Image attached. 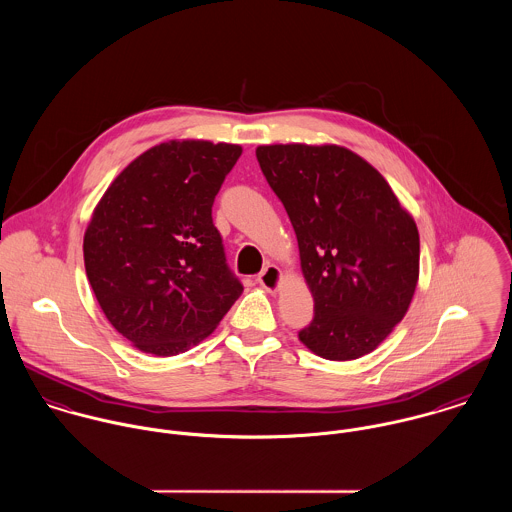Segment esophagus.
<instances>
[{"label":"esophagus","mask_w":512,"mask_h":512,"mask_svg":"<svg viewBox=\"0 0 512 512\" xmlns=\"http://www.w3.org/2000/svg\"><path fill=\"white\" fill-rule=\"evenodd\" d=\"M280 282H282V272H280V268L274 266V264H268V266L260 272V276H258V284H260L264 290H268V292H278Z\"/></svg>","instance_id":"obj_1"}]
</instances>
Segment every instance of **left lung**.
I'll list each match as a JSON object with an SVG mask.
<instances>
[{
	"instance_id": "left-lung-1",
	"label": "left lung",
	"mask_w": 512,
	"mask_h": 512,
	"mask_svg": "<svg viewBox=\"0 0 512 512\" xmlns=\"http://www.w3.org/2000/svg\"><path fill=\"white\" fill-rule=\"evenodd\" d=\"M256 157L292 220L315 301L299 341L327 361L368 355L416 292V222L386 179L347 147L276 144L258 147Z\"/></svg>"
}]
</instances>
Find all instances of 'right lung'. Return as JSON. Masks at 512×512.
<instances>
[{
	"instance_id": "1",
	"label": "right lung",
	"mask_w": 512,
	"mask_h": 512,
	"mask_svg": "<svg viewBox=\"0 0 512 512\" xmlns=\"http://www.w3.org/2000/svg\"><path fill=\"white\" fill-rule=\"evenodd\" d=\"M242 147L171 140L136 157L84 232V268L106 319L136 349L173 357L209 337L242 284L213 203Z\"/></svg>"
}]
</instances>
